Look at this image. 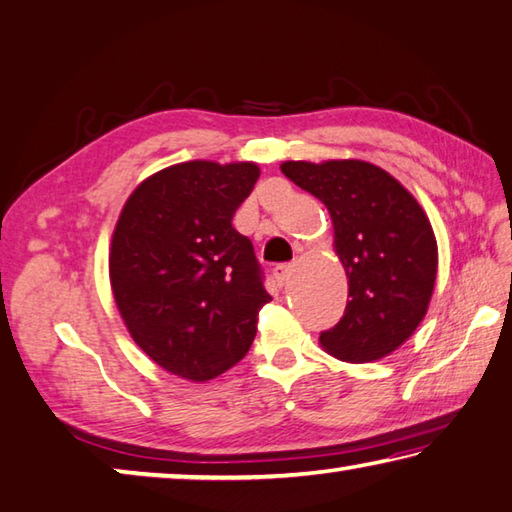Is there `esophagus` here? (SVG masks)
Segmentation results:
<instances>
[{
  "instance_id": "1",
  "label": "esophagus",
  "mask_w": 512,
  "mask_h": 512,
  "mask_svg": "<svg viewBox=\"0 0 512 512\" xmlns=\"http://www.w3.org/2000/svg\"><path fill=\"white\" fill-rule=\"evenodd\" d=\"M291 273H293V266L291 264H277L273 268V277H275V282L280 284V286L286 284V280H288V277H291Z\"/></svg>"
}]
</instances>
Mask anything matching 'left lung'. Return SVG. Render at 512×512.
Returning <instances> with one entry per match:
<instances>
[{"label": "left lung", "mask_w": 512, "mask_h": 512, "mask_svg": "<svg viewBox=\"0 0 512 512\" xmlns=\"http://www.w3.org/2000/svg\"><path fill=\"white\" fill-rule=\"evenodd\" d=\"M282 172L327 206L349 277L345 315L320 333L322 347L349 362L387 356L430 304L439 262L430 219L392 174L365 161H286Z\"/></svg>", "instance_id": "1"}]
</instances>
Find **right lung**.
<instances>
[{
  "instance_id": "right-lung-1",
  "label": "right lung",
  "mask_w": 512,
  "mask_h": 512,
  "mask_svg": "<svg viewBox=\"0 0 512 512\" xmlns=\"http://www.w3.org/2000/svg\"><path fill=\"white\" fill-rule=\"evenodd\" d=\"M257 176L255 163H179L138 185L120 212L109 255L118 311L174 376L203 383L235 367L273 300L253 241L232 226Z\"/></svg>"
}]
</instances>
